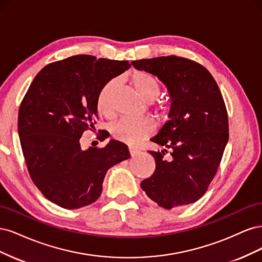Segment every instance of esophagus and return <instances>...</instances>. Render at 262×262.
<instances>
[{"mask_svg":"<svg viewBox=\"0 0 262 262\" xmlns=\"http://www.w3.org/2000/svg\"><path fill=\"white\" fill-rule=\"evenodd\" d=\"M129 153H130L131 156H134L138 153V149L134 148V147H129Z\"/></svg>","mask_w":262,"mask_h":262,"instance_id":"34e87169","label":"esophagus"}]
</instances>
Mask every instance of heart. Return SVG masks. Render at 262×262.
Here are the masks:
<instances>
[{"label":"heart","instance_id":"b5f03b06","mask_svg":"<svg viewBox=\"0 0 262 262\" xmlns=\"http://www.w3.org/2000/svg\"><path fill=\"white\" fill-rule=\"evenodd\" d=\"M131 83L142 98L147 102H152L154 114L160 121H167L172 113V104L168 100H160L153 102L161 94V84L157 78L144 71H138L131 76ZM117 89V81L107 82L98 93L97 109L105 116L112 114V104ZM155 124L152 119H129L123 118L118 120L112 126V133L115 139L129 145H137L142 140L147 138L154 131Z\"/></svg>","mask_w":262,"mask_h":262}]
</instances>
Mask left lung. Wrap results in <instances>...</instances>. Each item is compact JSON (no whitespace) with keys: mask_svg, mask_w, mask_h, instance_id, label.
<instances>
[{"mask_svg":"<svg viewBox=\"0 0 262 262\" xmlns=\"http://www.w3.org/2000/svg\"><path fill=\"white\" fill-rule=\"evenodd\" d=\"M131 64L160 78L173 107L170 120L150 139L163 150H149L156 168L141 187L164 209L193 203L215 177L228 141L227 110L219 86L207 69L187 58L168 55Z\"/></svg>","mask_w":262,"mask_h":262,"instance_id":"8db88e82","label":"left lung"}]
</instances>
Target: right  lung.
Masks as SVG:
<instances>
[{"label":"right lung","mask_w":262,"mask_h":262,"mask_svg":"<svg viewBox=\"0 0 262 262\" xmlns=\"http://www.w3.org/2000/svg\"><path fill=\"white\" fill-rule=\"evenodd\" d=\"M129 61L78 54L46 66L18 110V134L31 180L49 201L73 210L96 201L107 170L130 157L121 142L83 150L82 134L96 124L98 93Z\"/></svg>","instance_id":"1"}]
</instances>
